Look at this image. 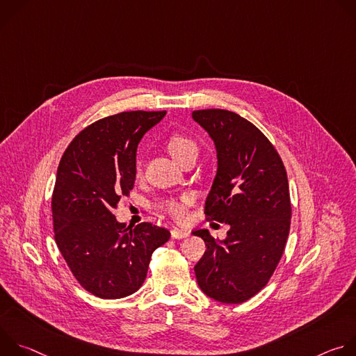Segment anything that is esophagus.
<instances>
[{
	"mask_svg": "<svg viewBox=\"0 0 356 356\" xmlns=\"http://www.w3.org/2000/svg\"><path fill=\"white\" fill-rule=\"evenodd\" d=\"M172 238L173 239H180V238H186V236H188V234L190 232H187V231H184V229H179V228H175V229H172Z\"/></svg>",
	"mask_w": 356,
	"mask_h": 356,
	"instance_id": "1",
	"label": "esophagus"
}]
</instances>
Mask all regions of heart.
<instances>
[{"label": "heart", "instance_id": "b5f03b06", "mask_svg": "<svg viewBox=\"0 0 356 356\" xmlns=\"http://www.w3.org/2000/svg\"><path fill=\"white\" fill-rule=\"evenodd\" d=\"M168 150H169V154L173 156V159L180 162L184 156L191 155V154H197V145L188 136L181 135V134H175L168 140ZM135 170H136V175H140L142 166H140L139 162L136 163ZM165 210L175 220L184 221L187 218V198L168 201L165 204Z\"/></svg>", "mask_w": 356, "mask_h": 356}]
</instances>
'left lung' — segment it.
Instances as JSON below:
<instances>
[{"label":"left lung","mask_w":356,"mask_h":356,"mask_svg":"<svg viewBox=\"0 0 356 356\" xmlns=\"http://www.w3.org/2000/svg\"><path fill=\"white\" fill-rule=\"evenodd\" d=\"M193 120L214 140L218 159L204 213L229 225L224 241L209 229L193 232L207 246L194 266L197 283L217 301L243 302L268 284L283 255L291 218L287 173L270 140L241 115L213 108L193 111Z\"/></svg>","instance_id":"8db88e82"}]
</instances>
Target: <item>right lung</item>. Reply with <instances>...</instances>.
<instances>
[{"mask_svg": "<svg viewBox=\"0 0 356 356\" xmlns=\"http://www.w3.org/2000/svg\"><path fill=\"white\" fill-rule=\"evenodd\" d=\"M166 111H127L98 120L70 142L52 195L55 241L76 280L99 298L135 293L166 228L140 222L127 228L114 210L136 176V147Z\"/></svg>", "mask_w": 356, "mask_h": 356, "instance_id": "right-lung-1", "label": "right lung"}]
</instances>
